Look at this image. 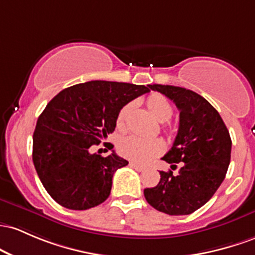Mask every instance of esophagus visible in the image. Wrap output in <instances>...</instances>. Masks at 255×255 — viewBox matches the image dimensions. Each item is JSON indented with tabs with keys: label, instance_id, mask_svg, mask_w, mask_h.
Instances as JSON below:
<instances>
[{
	"label": "esophagus",
	"instance_id": "obj_1",
	"mask_svg": "<svg viewBox=\"0 0 255 255\" xmlns=\"http://www.w3.org/2000/svg\"><path fill=\"white\" fill-rule=\"evenodd\" d=\"M130 166L132 168H135L136 171H138V172H142V171H144V167H143V166L137 165V164H135V162H130Z\"/></svg>",
	"mask_w": 255,
	"mask_h": 255
}]
</instances>
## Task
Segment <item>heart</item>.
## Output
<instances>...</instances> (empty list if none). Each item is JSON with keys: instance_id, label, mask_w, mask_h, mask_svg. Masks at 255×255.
Masks as SVG:
<instances>
[{"instance_id": "1", "label": "heart", "mask_w": 255, "mask_h": 255, "mask_svg": "<svg viewBox=\"0 0 255 255\" xmlns=\"http://www.w3.org/2000/svg\"><path fill=\"white\" fill-rule=\"evenodd\" d=\"M147 106L149 112L153 114L160 123H166L173 116V106L167 97L161 94H153L147 99ZM133 108V102H128L119 111L117 116V128L119 130H125L128 114ZM165 128L170 131V128ZM119 153L124 158L138 164H147L154 156L159 155L165 150V144L159 138H145L137 135H131L123 138L118 144Z\"/></svg>"}]
</instances>
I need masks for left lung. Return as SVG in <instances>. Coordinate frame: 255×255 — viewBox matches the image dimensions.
<instances>
[{
    "mask_svg": "<svg viewBox=\"0 0 255 255\" xmlns=\"http://www.w3.org/2000/svg\"><path fill=\"white\" fill-rule=\"evenodd\" d=\"M149 89L172 100L179 111V127L173 145L162 160L178 174L160 171V182L144 189L155 210L185 216L202 207L224 181L231 156V138L222 117L199 94L173 85L153 84Z\"/></svg>",
    "mask_w": 255,
    "mask_h": 255,
    "instance_id": "8db88e82",
    "label": "left lung"
}]
</instances>
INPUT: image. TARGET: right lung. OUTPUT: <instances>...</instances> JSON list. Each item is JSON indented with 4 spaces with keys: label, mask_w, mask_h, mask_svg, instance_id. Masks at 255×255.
<instances>
[{
    "label": "right lung",
    "mask_w": 255,
    "mask_h": 255,
    "mask_svg": "<svg viewBox=\"0 0 255 255\" xmlns=\"http://www.w3.org/2000/svg\"><path fill=\"white\" fill-rule=\"evenodd\" d=\"M149 91L144 85L91 81L66 88L47 105L33 132L32 160L59 205L83 211L107 200L114 172L128 162L114 150L101 156L90 148L113 132L125 105Z\"/></svg>",
    "instance_id": "obj_1"
}]
</instances>
